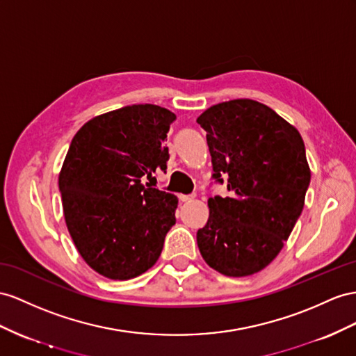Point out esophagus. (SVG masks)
Returning a JSON list of instances; mask_svg holds the SVG:
<instances>
[{
  "mask_svg": "<svg viewBox=\"0 0 356 356\" xmlns=\"http://www.w3.org/2000/svg\"><path fill=\"white\" fill-rule=\"evenodd\" d=\"M179 198H180V202L188 203V202H193V200L195 198V195L194 194L193 195H179Z\"/></svg>",
  "mask_w": 356,
  "mask_h": 356,
  "instance_id": "esophagus-1",
  "label": "esophagus"
}]
</instances>
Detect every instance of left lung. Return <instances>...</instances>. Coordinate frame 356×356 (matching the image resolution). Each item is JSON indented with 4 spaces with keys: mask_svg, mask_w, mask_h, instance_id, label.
Segmentation results:
<instances>
[{
    "mask_svg": "<svg viewBox=\"0 0 356 356\" xmlns=\"http://www.w3.org/2000/svg\"><path fill=\"white\" fill-rule=\"evenodd\" d=\"M197 123L206 131L213 179H225L230 191V197L207 200L198 250L222 275H252L278 256L304 209L312 179L304 140L252 99L212 105Z\"/></svg>",
    "mask_w": 356,
    "mask_h": 356,
    "instance_id": "obj_1",
    "label": "left lung"
}]
</instances>
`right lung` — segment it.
<instances>
[{
    "label": "right lung",
    "mask_w": 356,
    "mask_h": 356,
    "mask_svg": "<svg viewBox=\"0 0 356 356\" xmlns=\"http://www.w3.org/2000/svg\"><path fill=\"white\" fill-rule=\"evenodd\" d=\"M175 113L129 105L100 114L75 134L58 176L63 213L81 257L109 280H131L158 261L176 224V195L143 184L167 170Z\"/></svg>",
    "instance_id": "obj_1"
}]
</instances>
